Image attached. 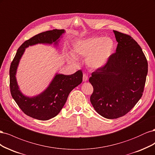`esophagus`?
<instances>
[{
    "instance_id": "1",
    "label": "esophagus",
    "mask_w": 155,
    "mask_h": 155,
    "mask_svg": "<svg viewBox=\"0 0 155 155\" xmlns=\"http://www.w3.org/2000/svg\"><path fill=\"white\" fill-rule=\"evenodd\" d=\"M88 79V76L86 74H83V81H87Z\"/></svg>"
}]
</instances>
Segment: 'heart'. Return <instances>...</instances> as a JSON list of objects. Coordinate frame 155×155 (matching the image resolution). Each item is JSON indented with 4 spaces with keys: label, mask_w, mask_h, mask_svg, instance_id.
<instances>
[{
    "label": "heart",
    "mask_w": 155,
    "mask_h": 155,
    "mask_svg": "<svg viewBox=\"0 0 155 155\" xmlns=\"http://www.w3.org/2000/svg\"><path fill=\"white\" fill-rule=\"evenodd\" d=\"M114 41L109 37H92L78 41L73 46L74 55L86 58L88 67L92 69L104 67L114 49ZM74 55H67L70 63L76 64L78 61Z\"/></svg>",
    "instance_id": "b5f03b06"
}]
</instances>
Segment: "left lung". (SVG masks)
Listing matches in <instances>:
<instances>
[{
	"label": "left lung",
	"instance_id": "left-lung-1",
	"mask_svg": "<svg viewBox=\"0 0 155 155\" xmlns=\"http://www.w3.org/2000/svg\"><path fill=\"white\" fill-rule=\"evenodd\" d=\"M118 42L104 67L89 78L94 88L91 102L95 110L107 119L125 115L141 98L148 64L140 45L130 35L113 30Z\"/></svg>",
	"mask_w": 155,
	"mask_h": 155
}]
</instances>
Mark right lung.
Wrapping results in <instances>:
<instances>
[{"label": "right lung", "instance_id": "right-lung-1", "mask_svg": "<svg viewBox=\"0 0 155 155\" xmlns=\"http://www.w3.org/2000/svg\"><path fill=\"white\" fill-rule=\"evenodd\" d=\"M64 30L46 31L40 33L26 41L17 51L10 68L11 94L25 114L39 120H48L57 116L67 101L70 92L81 84L83 72L78 70L71 75L56 74L48 87L43 92L34 97L25 96L21 92L17 82L16 73L20 59L25 48L37 44L57 45Z\"/></svg>", "mask_w": 155, "mask_h": 155}]
</instances>
